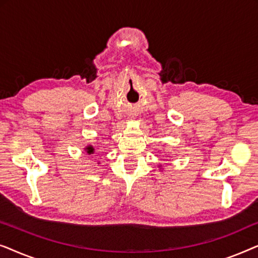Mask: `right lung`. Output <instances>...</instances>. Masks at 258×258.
<instances>
[{"label": "right lung", "instance_id": "1", "mask_svg": "<svg viewBox=\"0 0 258 258\" xmlns=\"http://www.w3.org/2000/svg\"><path fill=\"white\" fill-rule=\"evenodd\" d=\"M87 151V154H94V147L93 146H88V147H86V149H84Z\"/></svg>", "mask_w": 258, "mask_h": 258}]
</instances>
